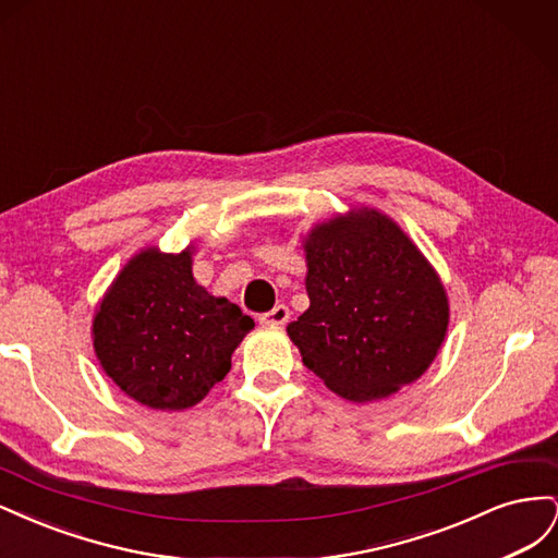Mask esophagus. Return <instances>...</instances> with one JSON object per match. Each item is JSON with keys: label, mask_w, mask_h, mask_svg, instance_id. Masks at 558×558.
Masks as SVG:
<instances>
[{"label": "esophagus", "mask_w": 558, "mask_h": 558, "mask_svg": "<svg viewBox=\"0 0 558 558\" xmlns=\"http://www.w3.org/2000/svg\"><path fill=\"white\" fill-rule=\"evenodd\" d=\"M289 316H291L289 307L277 305L272 312H267V314L260 316V324L263 326H286V324H289Z\"/></svg>", "instance_id": "esophagus-1"}]
</instances>
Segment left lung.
<instances>
[{
  "label": "left lung",
  "mask_w": 558,
  "mask_h": 558,
  "mask_svg": "<svg viewBox=\"0 0 558 558\" xmlns=\"http://www.w3.org/2000/svg\"><path fill=\"white\" fill-rule=\"evenodd\" d=\"M310 307L289 324L302 363L332 393L373 402L426 373L449 328L445 283L391 216L335 214L302 238Z\"/></svg>",
  "instance_id": "8db88e82"
}]
</instances>
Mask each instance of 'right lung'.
Listing matches in <instances>:
<instances>
[{
    "mask_svg": "<svg viewBox=\"0 0 558 558\" xmlns=\"http://www.w3.org/2000/svg\"><path fill=\"white\" fill-rule=\"evenodd\" d=\"M181 253L146 246L116 275L93 316V349L105 375L148 410H189L230 373L253 318L193 277Z\"/></svg>",
    "mask_w": 558,
    "mask_h": 558,
    "instance_id": "obj_1",
    "label": "right lung"
}]
</instances>
